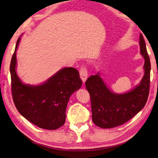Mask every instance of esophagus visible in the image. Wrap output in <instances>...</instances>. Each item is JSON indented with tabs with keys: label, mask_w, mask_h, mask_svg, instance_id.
Segmentation results:
<instances>
[{
	"label": "esophagus",
	"mask_w": 158,
	"mask_h": 158,
	"mask_svg": "<svg viewBox=\"0 0 158 158\" xmlns=\"http://www.w3.org/2000/svg\"><path fill=\"white\" fill-rule=\"evenodd\" d=\"M79 73H80V77L82 79V81L85 82V80L88 78V71L87 69L85 68V66L82 65L81 68L79 69Z\"/></svg>",
	"instance_id": "34e87169"
}]
</instances>
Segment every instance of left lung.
<instances>
[{"mask_svg": "<svg viewBox=\"0 0 158 158\" xmlns=\"http://www.w3.org/2000/svg\"><path fill=\"white\" fill-rule=\"evenodd\" d=\"M140 52L145 60L143 77L139 85L124 94H116L109 90L99 73L85 81L91 102L93 121L102 128L123 125L139 113L145 106L149 95L151 62L143 37L139 36Z\"/></svg>", "mask_w": 158, "mask_h": 158, "instance_id": "8db88e82", "label": "left lung"}]
</instances>
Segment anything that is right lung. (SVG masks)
<instances>
[{
  "label": "right lung",
  "instance_id": "right-lung-1",
  "mask_svg": "<svg viewBox=\"0 0 158 158\" xmlns=\"http://www.w3.org/2000/svg\"><path fill=\"white\" fill-rule=\"evenodd\" d=\"M10 63L12 99L18 111L31 123L46 130H56L65 122L69 97L81 86L78 70L65 68L39 85L24 84L16 73V51Z\"/></svg>",
  "mask_w": 158,
  "mask_h": 158
}]
</instances>
